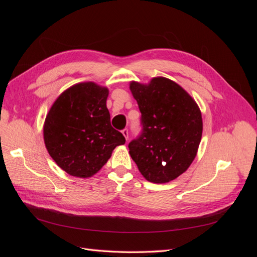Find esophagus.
Returning <instances> with one entry per match:
<instances>
[{
  "instance_id": "1",
  "label": "esophagus",
  "mask_w": 257,
  "mask_h": 257,
  "mask_svg": "<svg viewBox=\"0 0 257 257\" xmlns=\"http://www.w3.org/2000/svg\"><path fill=\"white\" fill-rule=\"evenodd\" d=\"M122 134H123V136H124V138L126 139H128V131H127V128H124L123 131H122Z\"/></svg>"
}]
</instances>
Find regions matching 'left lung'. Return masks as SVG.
<instances>
[{
  "label": "left lung",
  "mask_w": 257,
  "mask_h": 257,
  "mask_svg": "<svg viewBox=\"0 0 257 257\" xmlns=\"http://www.w3.org/2000/svg\"><path fill=\"white\" fill-rule=\"evenodd\" d=\"M142 112L143 132L128 144L131 158L146 180L166 183L182 175L195 159L203 134L197 103L175 81L154 77L131 81Z\"/></svg>",
  "instance_id": "8db88e82"
}]
</instances>
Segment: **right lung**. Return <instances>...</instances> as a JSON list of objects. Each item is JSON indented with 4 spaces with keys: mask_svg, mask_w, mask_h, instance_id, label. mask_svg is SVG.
Segmentation results:
<instances>
[{
    "mask_svg": "<svg viewBox=\"0 0 257 257\" xmlns=\"http://www.w3.org/2000/svg\"><path fill=\"white\" fill-rule=\"evenodd\" d=\"M109 90L80 82L62 92L44 123V142L57 165L78 178L94 176L125 138L110 124Z\"/></svg>",
    "mask_w": 257,
    "mask_h": 257,
    "instance_id": "obj_1",
    "label": "right lung"
}]
</instances>
